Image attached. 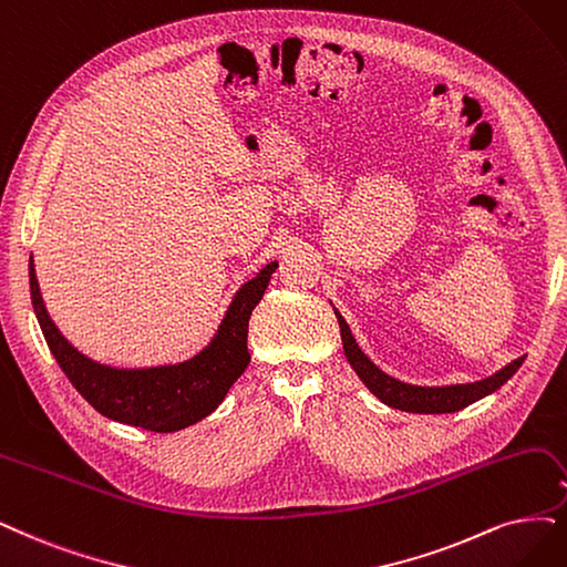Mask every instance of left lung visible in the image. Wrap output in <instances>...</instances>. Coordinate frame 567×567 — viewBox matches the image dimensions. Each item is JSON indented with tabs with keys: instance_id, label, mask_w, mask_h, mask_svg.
Segmentation results:
<instances>
[{
	"instance_id": "left-lung-1",
	"label": "left lung",
	"mask_w": 567,
	"mask_h": 567,
	"mask_svg": "<svg viewBox=\"0 0 567 567\" xmlns=\"http://www.w3.org/2000/svg\"><path fill=\"white\" fill-rule=\"evenodd\" d=\"M337 312V320L341 327V339H343V350L350 367L358 371L362 383L379 396V400L392 409L400 411H411V413H455L460 409H465L474 402H478L481 396H486L495 392L499 385H505L512 375L518 371L526 358H518L505 369H499L497 373L488 375L484 381L476 383H465V385H444V388H423V385H409L392 379L385 371L375 367L367 354L360 350L358 341L352 339L350 327L346 324L341 312Z\"/></svg>"
}]
</instances>
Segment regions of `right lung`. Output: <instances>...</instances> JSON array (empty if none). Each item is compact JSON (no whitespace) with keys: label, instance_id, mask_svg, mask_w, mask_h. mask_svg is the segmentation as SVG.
<instances>
[{"label":"right lung","instance_id":"obj_1","mask_svg":"<svg viewBox=\"0 0 567 567\" xmlns=\"http://www.w3.org/2000/svg\"><path fill=\"white\" fill-rule=\"evenodd\" d=\"M276 268L278 264L270 261L236 291L215 339L196 358L150 369H116L81 354L62 337L47 312L32 259L30 291L39 327L53 358L83 400L116 423L152 432H177L213 413L224 402L228 388L247 369L249 316L261 301Z\"/></svg>","mask_w":567,"mask_h":567}]
</instances>
